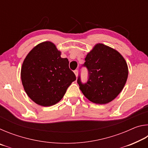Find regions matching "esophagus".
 Segmentation results:
<instances>
[{"mask_svg":"<svg viewBox=\"0 0 148 148\" xmlns=\"http://www.w3.org/2000/svg\"><path fill=\"white\" fill-rule=\"evenodd\" d=\"M74 74H75V75H76V76L77 77V75H78V71H77V70H75Z\"/></svg>","mask_w":148,"mask_h":148,"instance_id":"obj_1","label":"esophagus"}]
</instances>
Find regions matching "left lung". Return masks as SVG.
Wrapping results in <instances>:
<instances>
[{
    "mask_svg": "<svg viewBox=\"0 0 148 148\" xmlns=\"http://www.w3.org/2000/svg\"><path fill=\"white\" fill-rule=\"evenodd\" d=\"M85 63L88 79L82 83L80 74L77 82L85 97L94 103L111 102L122 91L128 77V66L116 50L98 44L87 55Z\"/></svg>",
    "mask_w": 148,
    "mask_h": 148,
    "instance_id": "1",
    "label": "left lung"
}]
</instances>
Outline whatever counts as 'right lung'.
Masks as SVG:
<instances>
[{"label": "right lung", "instance_id": "1", "mask_svg": "<svg viewBox=\"0 0 148 148\" xmlns=\"http://www.w3.org/2000/svg\"><path fill=\"white\" fill-rule=\"evenodd\" d=\"M68 59L61 58V52L50 42L35 46L22 65V84L35 103L50 106L59 102L70 85L76 79L69 69Z\"/></svg>", "mask_w": 148, "mask_h": 148}]
</instances>
